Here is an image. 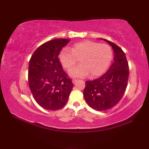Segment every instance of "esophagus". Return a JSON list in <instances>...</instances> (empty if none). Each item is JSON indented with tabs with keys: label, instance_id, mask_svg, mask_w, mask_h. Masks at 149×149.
Segmentation results:
<instances>
[{
	"label": "esophagus",
	"instance_id": "esophagus-1",
	"mask_svg": "<svg viewBox=\"0 0 149 149\" xmlns=\"http://www.w3.org/2000/svg\"><path fill=\"white\" fill-rule=\"evenodd\" d=\"M77 81V79H73V80H72V83H73V84H75V83H76Z\"/></svg>",
	"mask_w": 149,
	"mask_h": 149
}]
</instances>
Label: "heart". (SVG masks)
<instances>
[{
    "label": "heart",
    "instance_id": "1",
    "mask_svg": "<svg viewBox=\"0 0 149 149\" xmlns=\"http://www.w3.org/2000/svg\"><path fill=\"white\" fill-rule=\"evenodd\" d=\"M112 58V49L108 45L91 41L75 43L71 49L66 47L59 54L60 62L67 70L80 59L81 65L69 71L73 77H84L90 74L91 77L101 75L109 67Z\"/></svg>",
    "mask_w": 149,
    "mask_h": 149
}]
</instances>
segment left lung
Wrapping results in <instances>:
<instances>
[{
    "label": "left lung",
    "instance_id": "1",
    "mask_svg": "<svg viewBox=\"0 0 149 149\" xmlns=\"http://www.w3.org/2000/svg\"><path fill=\"white\" fill-rule=\"evenodd\" d=\"M103 40L113 49V63L100 77L87 81L83 91L87 104L99 111L111 109L120 102L127 88L129 74L127 60L122 49L109 40Z\"/></svg>",
    "mask_w": 149,
    "mask_h": 149
}]
</instances>
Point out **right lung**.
I'll list each match as a JSON object with an SVG mask.
<instances>
[{"label":"right lung","instance_id":"obj_1","mask_svg":"<svg viewBox=\"0 0 149 149\" xmlns=\"http://www.w3.org/2000/svg\"><path fill=\"white\" fill-rule=\"evenodd\" d=\"M69 39L49 41L38 48L29 64L28 81L34 100L47 110L62 108L67 102L73 88L72 79L63 70L58 58Z\"/></svg>","mask_w":149,"mask_h":149}]
</instances>
